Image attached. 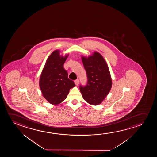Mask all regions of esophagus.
Masks as SVG:
<instances>
[{
	"instance_id": "1",
	"label": "esophagus",
	"mask_w": 157,
	"mask_h": 157,
	"mask_svg": "<svg viewBox=\"0 0 157 157\" xmlns=\"http://www.w3.org/2000/svg\"><path fill=\"white\" fill-rule=\"evenodd\" d=\"M75 85H79V80H75Z\"/></svg>"
}]
</instances>
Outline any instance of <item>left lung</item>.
I'll return each mask as SVG.
<instances>
[{"instance_id": "obj_1", "label": "left lung", "mask_w": 157, "mask_h": 157, "mask_svg": "<svg viewBox=\"0 0 157 157\" xmlns=\"http://www.w3.org/2000/svg\"><path fill=\"white\" fill-rule=\"evenodd\" d=\"M87 74V84L80 85L79 88L85 101L92 105H98L109 92L112 79L107 63L98 52L88 58L82 57Z\"/></svg>"}]
</instances>
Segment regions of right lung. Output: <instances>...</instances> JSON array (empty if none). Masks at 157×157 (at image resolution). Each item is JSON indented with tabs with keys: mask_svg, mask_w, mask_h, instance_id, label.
Masks as SVG:
<instances>
[{
	"mask_svg": "<svg viewBox=\"0 0 157 157\" xmlns=\"http://www.w3.org/2000/svg\"><path fill=\"white\" fill-rule=\"evenodd\" d=\"M68 56L63 57L59 51H54L48 58L40 79V87L43 97L49 103L57 105L64 101L69 90L75 86L68 78L63 65Z\"/></svg>",
	"mask_w": 157,
	"mask_h": 157,
	"instance_id": "1",
	"label": "right lung"
}]
</instances>
